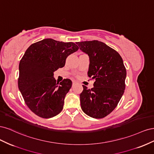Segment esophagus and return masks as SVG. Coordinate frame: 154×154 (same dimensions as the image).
I'll use <instances>...</instances> for the list:
<instances>
[{
	"mask_svg": "<svg viewBox=\"0 0 154 154\" xmlns=\"http://www.w3.org/2000/svg\"><path fill=\"white\" fill-rule=\"evenodd\" d=\"M77 82L75 80H72V85H74Z\"/></svg>",
	"mask_w": 154,
	"mask_h": 154,
	"instance_id": "esophagus-1",
	"label": "esophagus"
}]
</instances>
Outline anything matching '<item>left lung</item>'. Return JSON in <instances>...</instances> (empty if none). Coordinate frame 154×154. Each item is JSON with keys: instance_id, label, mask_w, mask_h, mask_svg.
I'll use <instances>...</instances> for the list:
<instances>
[{"instance_id": "1", "label": "left lung", "mask_w": 154, "mask_h": 154, "mask_svg": "<svg viewBox=\"0 0 154 154\" xmlns=\"http://www.w3.org/2000/svg\"><path fill=\"white\" fill-rule=\"evenodd\" d=\"M76 44L89 57L87 74L95 80L91 89L83 85L82 109L90 117L105 118L117 106L125 89L127 71L123 59L117 51L98 40Z\"/></svg>"}]
</instances>
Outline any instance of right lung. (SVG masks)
I'll return each mask as SVG.
<instances>
[{
	"mask_svg": "<svg viewBox=\"0 0 154 154\" xmlns=\"http://www.w3.org/2000/svg\"><path fill=\"white\" fill-rule=\"evenodd\" d=\"M73 42L46 38L31 44L19 63L18 86L29 109L43 118H51L63 109L72 86L69 79L57 82L53 72L65 66L67 57L78 50Z\"/></svg>",
	"mask_w": 154,
	"mask_h": 154,
	"instance_id": "obj_1",
	"label": "right lung"
}]
</instances>
